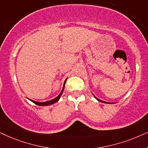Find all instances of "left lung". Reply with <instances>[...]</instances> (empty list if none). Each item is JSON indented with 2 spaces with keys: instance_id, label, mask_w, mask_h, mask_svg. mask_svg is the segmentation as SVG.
<instances>
[{
  "instance_id": "obj_1",
  "label": "left lung",
  "mask_w": 148,
  "mask_h": 148,
  "mask_svg": "<svg viewBox=\"0 0 148 148\" xmlns=\"http://www.w3.org/2000/svg\"><path fill=\"white\" fill-rule=\"evenodd\" d=\"M94 97H95V98H96L97 99V100H98V101H100V102H103V103H108V102H104V101H102V100H99V99H98V98H96V96H94Z\"/></svg>"
}]
</instances>
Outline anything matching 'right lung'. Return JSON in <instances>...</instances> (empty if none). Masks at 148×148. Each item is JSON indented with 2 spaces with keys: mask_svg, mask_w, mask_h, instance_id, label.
<instances>
[{
  "mask_svg": "<svg viewBox=\"0 0 148 148\" xmlns=\"http://www.w3.org/2000/svg\"><path fill=\"white\" fill-rule=\"evenodd\" d=\"M65 83H66V80L64 81V85H63V88H62V90L61 91V92L60 93V94L58 95V96L55 98L53 100H49V101H47V102H36V101H34V100H29L30 101H32V102H34V104L38 105V106H48V105H50V104H54V103H56V102H58V100H59L60 96H61V95L62 94V92H63L64 91V85H65Z\"/></svg>",
  "mask_w": 148,
  "mask_h": 148,
  "instance_id": "1",
  "label": "right lung"
}]
</instances>
